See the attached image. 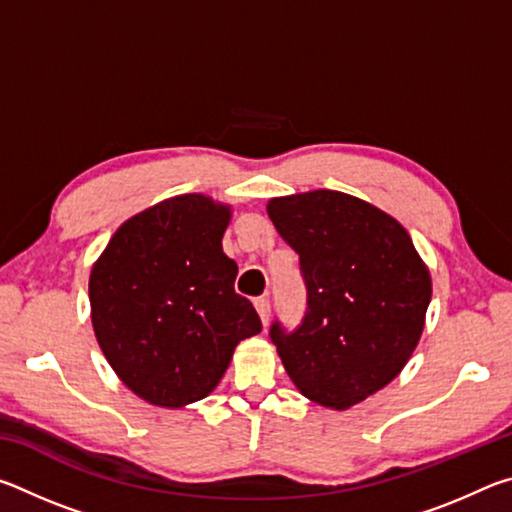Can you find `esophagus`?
<instances>
[{
  "label": "esophagus",
  "mask_w": 512,
  "mask_h": 512,
  "mask_svg": "<svg viewBox=\"0 0 512 512\" xmlns=\"http://www.w3.org/2000/svg\"><path fill=\"white\" fill-rule=\"evenodd\" d=\"M255 309H257V314H259V318H262V323L266 325L268 323V316H271V300L268 298H257L255 300Z\"/></svg>",
  "instance_id": "34e87169"
}]
</instances>
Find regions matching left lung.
I'll use <instances>...</instances> for the list:
<instances>
[{
  "label": "left lung",
  "mask_w": 512,
  "mask_h": 512,
  "mask_svg": "<svg viewBox=\"0 0 512 512\" xmlns=\"http://www.w3.org/2000/svg\"><path fill=\"white\" fill-rule=\"evenodd\" d=\"M275 230L296 250L307 287L302 323L271 325L298 391L350 409L400 375L431 300L429 268L391 214L332 189L271 198Z\"/></svg>",
  "instance_id": "obj_1"
}]
</instances>
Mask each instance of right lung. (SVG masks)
<instances>
[{
	"mask_svg": "<svg viewBox=\"0 0 512 512\" xmlns=\"http://www.w3.org/2000/svg\"><path fill=\"white\" fill-rule=\"evenodd\" d=\"M230 216L210 196L167 198L121 223L92 266L94 336L117 377L149 404L203 400L237 343L262 332L221 246Z\"/></svg>",
	"mask_w": 512,
	"mask_h": 512,
	"instance_id": "1",
	"label": "right lung"
}]
</instances>
